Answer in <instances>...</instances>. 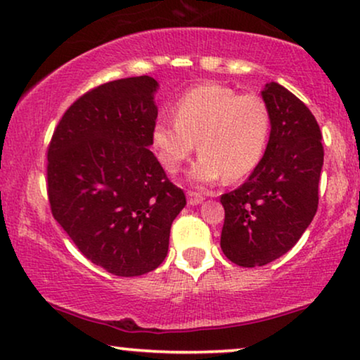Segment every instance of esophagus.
Returning <instances> with one entry per match:
<instances>
[{
  "mask_svg": "<svg viewBox=\"0 0 360 360\" xmlns=\"http://www.w3.org/2000/svg\"><path fill=\"white\" fill-rule=\"evenodd\" d=\"M186 197H188V205H191V207H197V205H200V203H203V197L200 193H195V191H188V195H186Z\"/></svg>",
  "mask_w": 360,
  "mask_h": 360,
  "instance_id": "esophagus-1",
  "label": "esophagus"
}]
</instances>
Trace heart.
Returning a JSON list of instances; mask_svg holds the SVG:
<instances>
[{"label": "heart", "mask_w": 360, "mask_h": 360, "mask_svg": "<svg viewBox=\"0 0 360 360\" xmlns=\"http://www.w3.org/2000/svg\"><path fill=\"white\" fill-rule=\"evenodd\" d=\"M174 117L153 122L152 147L163 169L175 174L198 142L202 153L186 174L198 186L250 175L264 155L271 129L268 105L259 96L238 94L214 82L185 92L175 102Z\"/></svg>", "instance_id": "heart-1"}]
</instances>
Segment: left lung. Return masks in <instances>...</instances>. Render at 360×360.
Instances as JSON below:
<instances>
[{
	"mask_svg": "<svg viewBox=\"0 0 360 360\" xmlns=\"http://www.w3.org/2000/svg\"><path fill=\"white\" fill-rule=\"evenodd\" d=\"M271 117L268 146L240 188L221 195V250L243 268L264 266L300 241L317 212L324 148L311 110L278 82L261 91Z\"/></svg>",
	"mask_w": 360,
	"mask_h": 360,
	"instance_id": "1",
	"label": "left lung"
}]
</instances>
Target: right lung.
Instances as JSON below:
<instances>
[{"mask_svg":"<svg viewBox=\"0 0 360 360\" xmlns=\"http://www.w3.org/2000/svg\"><path fill=\"white\" fill-rule=\"evenodd\" d=\"M157 89L148 76L92 89L66 110L48 148L54 220L87 259L115 276L162 264L172 223L186 205L148 150Z\"/></svg>","mask_w":360,"mask_h":360,"instance_id":"add662e5","label":"right lung"}]
</instances>
